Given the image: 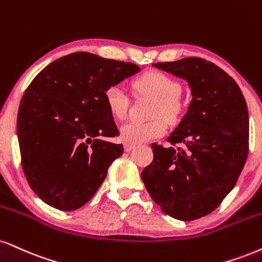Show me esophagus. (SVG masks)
I'll return each instance as SVG.
<instances>
[{
	"label": "esophagus",
	"mask_w": 262,
	"mask_h": 262,
	"mask_svg": "<svg viewBox=\"0 0 262 262\" xmlns=\"http://www.w3.org/2000/svg\"><path fill=\"white\" fill-rule=\"evenodd\" d=\"M134 149V145H132V144H125L124 145V151L125 152H129V151H132Z\"/></svg>",
	"instance_id": "esophagus-1"
}]
</instances>
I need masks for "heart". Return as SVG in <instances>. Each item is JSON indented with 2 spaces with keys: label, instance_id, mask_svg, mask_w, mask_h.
Instances as JSON below:
<instances>
[{
  "label": "heart",
  "instance_id": "b5f03b06",
  "mask_svg": "<svg viewBox=\"0 0 262 262\" xmlns=\"http://www.w3.org/2000/svg\"><path fill=\"white\" fill-rule=\"evenodd\" d=\"M137 93L146 94L155 97V102L151 108V117L155 119L150 122H127L119 129L121 139L127 144L138 145L147 143L165 134L166 119L173 121L181 112L182 103L179 100V83L171 75L159 71L146 72L133 81ZM105 103L110 113L117 119H123L128 112L129 99L118 85H111L103 94Z\"/></svg>",
  "mask_w": 262,
  "mask_h": 262
}]
</instances>
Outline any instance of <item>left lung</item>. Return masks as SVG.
Instances as JSON below:
<instances>
[{"instance_id":"1","label":"left lung","mask_w":262,"mask_h":262,"mask_svg":"<svg viewBox=\"0 0 262 262\" xmlns=\"http://www.w3.org/2000/svg\"><path fill=\"white\" fill-rule=\"evenodd\" d=\"M154 66L187 80L193 99L167 138L171 146L151 145L154 160L141 179L166 215L193 221L216 210L238 181L249 151L248 106L234 79L212 62L187 57Z\"/></svg>"}]
</instances>
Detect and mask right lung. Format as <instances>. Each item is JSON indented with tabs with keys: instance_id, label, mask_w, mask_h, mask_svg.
<instances>
[{
	"instance_id": "obj_1",
	"label": "right lung",
	"mask_w": 262,
	"mask_h": 262,
	"mask_svg": "<svg viewBox=\"0 0 262 262\" xmlns=\"http://www.w3.org/2000/svg\"><path fill=\"white\" fill-rule=\"evenodd\" d=\"M140 71L130 62L89 52L61 57L34 78L17 118L21 168L34 193L47 205L73 211L103 182L122 144L105 103V90Z\"/></svg>"
}]
</instances>
